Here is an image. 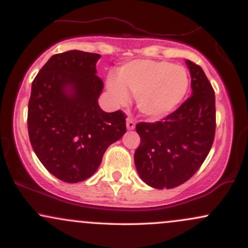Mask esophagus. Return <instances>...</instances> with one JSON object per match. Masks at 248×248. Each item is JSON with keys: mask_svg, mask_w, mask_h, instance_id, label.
<instances>
[{"mask_svg": "<svg viewBox=\"0 0 248 248\" xmlns=\"http://www.w3.org/2000/svg\"><path fill=\"white\" fill-rule=\"evenodd\" d=\"M126 124H127V129L132 130V129H134V128H135V120H134L133 118H130V116H128V118H127Z\"/></svg>", "mask_w": 248, "mask_h": 248, "instance_id": "esophagus-1", "label": "esophagus"}]
</instances>
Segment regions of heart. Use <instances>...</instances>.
Listing matches in <instances>:
<instances>
[{
	"label": "heart",
	"instance_id": "b5f03b06",
	"mask_svg": "<svg viewBox=\"0 0 248 248\" xmlns=\"http://www.w3.org/2000/svg\"><path fill=\"white\" fill-rule=\"evenodd\" d=\"M109 93L118 104L136 95L139 109L150 118H162L177 107L189 88V76L181 65L163 61H133L107 80Z\"/></svg>",
	"mask_w": 248,
	"mask_h": 248
}]
</instances>
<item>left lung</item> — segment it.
<instances>
[{
	"mask_svg": "<svg viewBox=\"0 0 248 248\" xmlns=\"http://www.w3.org/2000/svg\"><path fill=\"white\" fill-rule=\"evenodd\" d=\"M192 95L162 121L139 122L140 146L134 154L139 175L155 189H172L195 175L211 149L216 96L203 69L186 61Z\"/></svg>",
	"mask_w": 248,
	"mask_h": 248,
	"instance_id": "1",
	"label": "left lung"
}]
</instances>
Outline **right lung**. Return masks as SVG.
I'll return each instance as SVG.
<instances>
[{
    "label": "right lung",
    "instance_id": "1",
    "mask_svg": "<svg viewBox=\"0 0 248 248\" xmlns=\"http://www.w3.org/2000/svg\"><path fill=\"white\" fill-rule=\"evenodd\" d=\"M98 53L72 50L53 55L33 79L28 132L42 164L62 182L87 179L113 142L126 133L122 110L106 113L98 98Z\"/></svg>",
    "mask_w": 248,
    "mask_h": 248
}]
</instances>
